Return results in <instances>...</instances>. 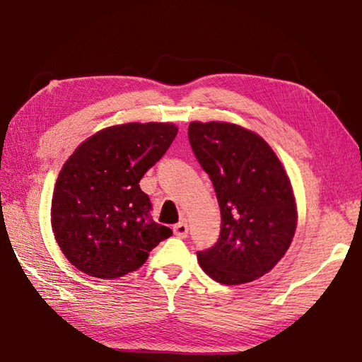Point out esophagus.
Returning <instances> with one entry per match:
<instances>
[{"label": "esophagus", "mask_w": 362, "mask_h": 362, "mask_svg": "<svg viewBox=\"0 0 362 362\" xmlns=\"http://www.w3.org/2000/svg\"><path fill=\"white\" fill-rule=\"evenodd\" d=\"M174 235L177 236V238H187V235H188V226H187V222H179V224H175L174 226Z\"/></svg>", "instance_id": "1"}]
</instances>
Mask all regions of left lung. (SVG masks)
<instances>
[{"label":"left lung","mask_w":362,"mask_h":362,"mask_svg":"<svg viewBox=\"0 0 362 362\" xmlns=\"http://www.w3.org/2000/svg\"><path fill=\"white\" fill-rule=\"evenodd\" d=\"M188 138L221 209L219 240L197 252L199 264L222 284L259 279L286 253L297 226L280 160L263 138L228 122H191Z\"/></svg>","instance_id":"left-lung-1"}]
</instances>
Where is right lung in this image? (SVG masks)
I'll list each match as a JSON object with an SVG mask.
<instances>
[{
  "mask_svg": "<svg viewBox=\"0 0 362 362\" xmlns=\"http://www.w3.org/2000/svg\"><path fill=\"white\" fill-rule=\"evenodd\" d=\"M177 135L169 122L107 127L66 160L54 188L51 224L64 255L83 274L118 279L173 235L151 216L141 177Z\"/></svg>",
  "mask_w": 362,
  "mask_h": 362,
  "instance_id": "add662e5",
  "label": "right lung"
}]
</instances>
